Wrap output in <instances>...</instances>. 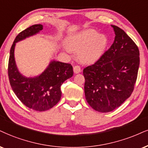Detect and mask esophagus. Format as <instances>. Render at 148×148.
Returning <instances> with one entry per match:
<instances>
[{
  "mask_svg": "<svg viewBox=\"0 0 148 148\" xmlns=\"http://www.w3.org/2000/svg\"><path fill=\"white\" fill-rule=\"evenodd\" d=\"M73 71L75 73H79L81 72V68H80L79 66H75L73 67Z\"/></svg>",
  "mask_w": 148,
  "mask_h": 148,
  "instance_id": "1",
  "label": "esophagus"
}]
</instances>
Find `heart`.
Instances as JSON below:
<instances>
[{
	"label": "heart",
	"instance_id": "b5f03b06",
	"mask_svg": "<svg viewBox=\"0 0 148 148\" xmlns=\"http://www.w3.org/2000/svg\"><path fill=\"white\" fill-rule=\"evenodd\" d=\"M107 45L106 36L99 34L94 29L83 31L71 36L68 40L69 47L71 50L79 51L78 54L79 60L86 64L97 61L104 53ZM69 48L66 47L67 51H70Z\"/></svg>",
	"mask_w": 148,
	"mask_h": 148
}]
</instances>
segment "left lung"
Returning a JSON list of instances; mask_svg holds the SVG:
<instances>
[{"label":"left lung","mask_w":148,"mask_h":148,"mask_svg":"<svg viewBox=\"0 0 148 148\" xmlns=\"http://www.w3.org/2000/svg\"><path fill=\"white\" fill-rule=\"evenodd\" d=\"M115 34L110 49L83 71L86 101L101 112L114 110L130 97L137 78L138 47L124 31L111 25Z\"/></svg>","instance_id":"left-lung-1"}]
</instances>
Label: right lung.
Returning a JSON list of instances; mask_svg holds the SVG:
<instances>
[{
    "mask_svg": "<svg viewBox=\"0 0 148 148\" xmlns=\"http://www.w3.org/2000/svg\"><path fill=\"white\" fill-rule=\"evenodd\" d=\"M43 29L40 24L32 25L16 36L10 49L8 75L10 85L17 97L27 107L36 111H45L56 106L60 100V87L71 77L73 70L71 64L53 60L40 75L27 77L19 72L14 58L16 43L39 33Z\"/></svg>",
    "mask_w": 148,
    "mask_h": 148,
    "instance_id": "obj_1",
    "label": "right lung"
}]
</instances>
